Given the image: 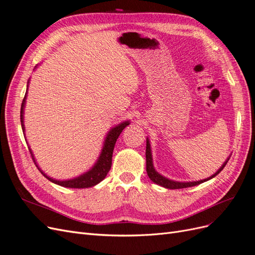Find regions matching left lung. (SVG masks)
<instances>
[{
  "label": "left lung",
  "mask_w": 255,
  "mask_h": 255,
  "mask_svg": "<svg viewBox=\"0 0 255 255\" xmlns=\"http://www.w3.org/2000/svg\"><path fill=\"white\" fill-rule=\"evenodd\" d=\"M230 159V156L227 158V160L225 163L222 164V166L218 169L217 172H215L212 176L207 177V179L201 180V181H196V182H177V181H173V180H169L167 177H165L164 175L159 174L155 168L153 166V158H152V152H151V144L149 141V138H146V146H145V165H146V173H148V176L150 177V180L155 183L161 187L165 188H169V189H180V188H187V187H191V186H196V185L201 184L203 182H206L208 180L213 179L216 175H217L223 168L226 167L228 160Z\"/></svg>",
  "instance_id": "8db88e82"
}]
</instances>
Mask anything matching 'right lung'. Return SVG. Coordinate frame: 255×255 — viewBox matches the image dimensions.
<instances>
[{
	"label": "right lung",
	"instance_id": "add662e5",
	"mask_svg": "<svg viewBox=\"0 0 255 255\" xmlns=\"http://www.w3.org/2000/svg\"><path fill=\"white\" fill-rule=\"evenodd\" d=\"M28 84H29V80L27 82V88H26L24 99H23L22 104H21V112H20V119H21V127H22L23 134H24V130H25L24 116H23V114H24V107H25V102H26ZM128 125H129V121H123V122L119 123L118 126H116L113 128H111L110 132L106 134L102 151H101V153H100V155L98 157V160L96 161V164L92 166L87 172H85V173L79 175L78 177H74V179H70V180L59 181V180L52 179V177L48 176L41 170L39 167H38L36 160H35V157H34V154H33L32 150H30L29 146H28V149H29V152H30V155H32V157L34 159V163H35L36 167L38 168V170H39L52 183L57 184V185H59V186L69 187V188H88V187L95 186V185L99 184L102 180H104L105 176L107 175V173H109V171L111 170L113 152H114L116 141H117L118 137L121 134L123 128L128 127ZM25 140H26V138H25Z\"/></svg>",
	"mask_w": 255,
	"mask_h": 255
}]
</instances>
